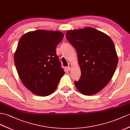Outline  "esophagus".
I'll use <instances>...</instances> for the list:
<instances>
[{
	"mask_svg": "<svg viewBox=\"0 0 130 130\" xmlns=\"http://www.w3.org/2000/svg\"><path fill=\"white\" fill-rule=\"evenodd\" d=\"M72 64H69V66H68L67 67V69L68 71H70L71 69V68H72Z\"/></svg>",
	"mask_w": 130,
	"mask_h": 130,
	"instance_id": "1",
	"label": "esophagus"
}]
</instances>
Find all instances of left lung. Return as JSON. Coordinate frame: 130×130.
I'll list each match as a JSON object with an SVG mask.
<instances>
[{
	"mask_svg": "<svg viewBox=\"0 0 130 130\" xmlns=\"http://www.w3.org/2000/svg\"><path fill=\"white\" fill-rule=\"evenodd\" d=\"M66 38L77 51L81 77L74 84L85 95L99 92L109 83L118 63L113 41L106 34L86 27L69 30Z\"/></svg>",
	"mask_w": 130,
	"mask_h": 130,
	"instance_id": "8db88e82",
	"label": "left lung"
}]
</instances>
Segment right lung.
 <instances>
[{
	"label": "right lung",
	"mask_w": 130,
	"mask_h": 130,
	"mask_svg": "<svg viewBox=\"0 0 130 130\" xmlns=\"http://www.w3.org/2000/svg\"><path fill=\"white\" fill-rule=\"evenodd\" d=\"M64 37L59 31L39 30L21 36L14 53V63L24 86L42 96L54 92L65 72L56 54Z\"/></svg>",
	"instance_id": "1"
}]
</instances>
